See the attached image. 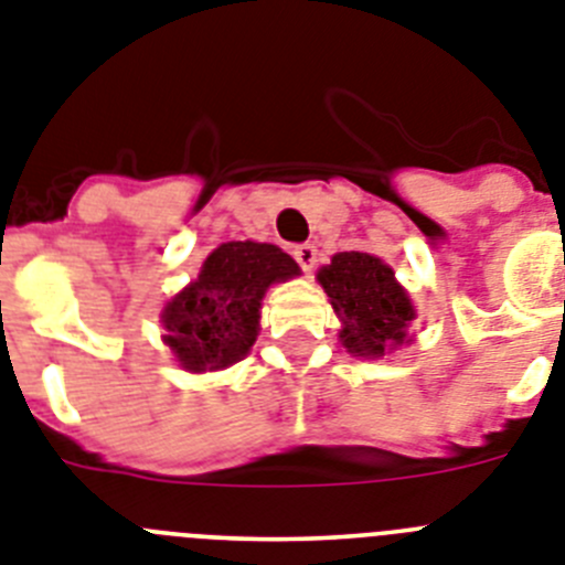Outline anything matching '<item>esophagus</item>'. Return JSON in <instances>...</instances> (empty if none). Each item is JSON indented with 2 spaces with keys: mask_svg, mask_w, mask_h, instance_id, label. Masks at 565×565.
Wrapping results in <instances>:
<instances>
[{
  "mask_svg": "<svg viewBox=\"0 0 565 565\" xmlns=\"http://www.w3.org/2000/svg\"><path fill=\"white\" fill-rule=\"evenodd\" d=\"M292 255H296L298 267H301L303 273H312V267H316L318 262V249L312 247V244H298V247L292 249Z\"/></svg>",
  "mask_w": 565,
  "mask_h": 565,
  "instance_id": "esophagus-1",
  "label": "esophagus"
}]
</instances>
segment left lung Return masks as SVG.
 Returning <instances> with one entry per match:
<instances>
[{
  "instance_id": "8db88e82",
  "label": "left lung",
  "mask_w": 565,
  "mask_h": 565,
  "mask_svg": "<svg viewBox=\"0 0 565 565\" xmlns=\"http://www.w3.org/2000/svg\"><path fill=\"white\" fill-rule=\"evenodd\" d=\"M332 310L341 318V343L361 358H381L409 341L415 321L409 292L395 281L390 264L370 253H338L318 273Z\"/></svg>"
}]
</instances>
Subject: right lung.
Instances as JSON below:
<instances>
[{"instance_id": "1", "label": "right lung", "mask_w": 565, "mask_h": 565, "mask_svg": "<svg viewBox=\"0 0 565 565\" xmlns=\"http://www.w3.org/2000/svg\"><path fill=\"white\" fill-rule=\"evenodd\" d=\"M301 269L276 244L227 242L201 264L195 281L161 312L164 343L181 370L213 372L233 366L258 338L262 298L269 284Z\"/></svg>"}]
</instances>
